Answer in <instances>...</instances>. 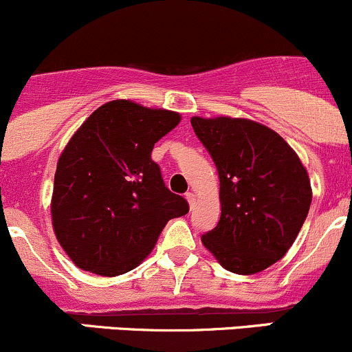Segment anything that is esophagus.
I'll return each mask as SVG.
<instances>
[{"instance_id": "1", "label": "esophagus", "mask_w": 352, "mask_h": 352, "mask_svg": "<svg viewBox=\"0 0 352 352\" xmlns=\"http://www.w3.org/2000/svg\"><path fill=\"white\" fill-rule=\"evenodd\" d=\"M186 199H187L188 206H190V209H192V207H194V204H195V195L192 194V192H187V194H186Z\"/></svg>"}]
</instances>
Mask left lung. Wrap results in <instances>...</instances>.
I'll list each match as a JSON object with an SVG mask.
<instances>
[{
    "mask_svg": "<svg viewBox=\"0 0 352 352\" xmlns=\"http://www.w3.org/2000/svg\"><path fill=\"white\" fill-rule=\"evenodd\" d=\"M190 123L219 173L221 217L202 244L228 272H263L300 232L312 202L309 173L265 124L229 116H194Z\"/></svg>",
    "mask_w": 352,
    "mask_h": 352,
    "instance_id": "8db88e82",
    "label": "left lung"
}]
</instances>
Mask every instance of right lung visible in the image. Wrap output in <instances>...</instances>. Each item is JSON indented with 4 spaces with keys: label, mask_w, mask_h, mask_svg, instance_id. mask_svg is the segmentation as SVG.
<instances>
[{
    "label": "right lung",
    "mask_w": 352,
    "mask_h": 352,
    "mask_svg": "<svg viewBox=\"0 0 352 352\" xmlns=\"http://www.w3.org/2000/svg\"><path fill=\"white\" fill-rule=\"evenodd\" d=\"M179 123L175 111L116 99L74 133L57 162L50 212L57 241L77 268L128 273L151 253L165 224L188 212L151 160L155 143Z\"/></svg>",
    "instance_id": "right-lung-1"
}]
</instances>
